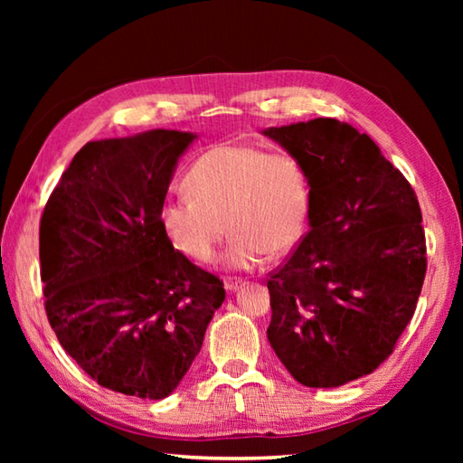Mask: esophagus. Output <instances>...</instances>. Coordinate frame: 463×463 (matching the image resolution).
<instances>
[{"label": "esophagus", "mask_w": 463, "mask_h": 463, "mask_svg": "<svg viewBox=\"0 0 463 463\" xmlns=\"http://www.w3.org/2000/svg\"><path fill=\"white\" fill-rule=\"evenodd\" d=\"M241 284H243V279H240V278H226V279H223V288H226L228 291H235Z\"/></svg>", "instance_id": "obj_1"}]
</instances>
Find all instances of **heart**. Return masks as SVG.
I'll use <instances>...</instances> for the list:
<instances>
[{
  "label": "heart",
  "instance_id": "b5f03b06",
  "mask_svg": "<svg viewBox=\"0 0 463 463\" xmlns=\"http://www.w3.org/2000/svg\"><path fill=\"white\" fill-rule=\"evenodd\" d=\"M184 185L189 197L165 199L158 223L167 241L194 262L214 259L226 223L233 233L223 264L232 270L288 253L305 232L309 185L289 154L220 145L194 160Z\"/></svg>",
  "mask_w": 463,
  "mask_h": 463
}]
</instances>
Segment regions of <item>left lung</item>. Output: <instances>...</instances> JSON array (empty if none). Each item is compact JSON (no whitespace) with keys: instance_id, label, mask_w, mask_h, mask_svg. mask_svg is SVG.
<instances>
[{"instance_id":"obj_1","label":"left lung","mask_w":463,"mask_h":463,"mask_svg":"<svg viewBox=\"0 0 463 463\" xmlns=\"http://www.w3.org/2000/svg\"><path fill=\"white\" fill-rule=\"evenodd\" d=\"M309 185V233L269 279L266 330L298 383L335 388L373 373L411 320L427 272L421 208L365 133L330 118L262 131Z\"/></svg>"}]
</instances>
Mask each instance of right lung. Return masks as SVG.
Here are the masks:
<instances>
[{"label":"right lung","instance_id":"1","mask_svg":"<svg viewBox=\"0 0 463 463\" xmlns=\"http://www.w3.org/2000/svg\"><path fill=\"white\" fill-rule=\"evenodd\" d=\"M194 133L152 129L82 146L40 220L46 315L61 347L125 396L172 394L226 299L167 241L158 210Z\"/></svg>","mask_w":463,"mask_h":463}]
</instances>
